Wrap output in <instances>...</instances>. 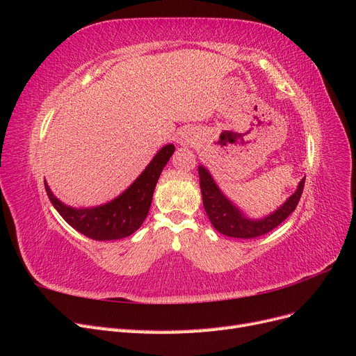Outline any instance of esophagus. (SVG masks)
<instances>
[{
    "label": "esophagus",
    "mask_w": 356,
    "mask_h": 356,
    "mask_svg": "<svg viewBox=\"0 0 356 356\" xmlns=\"http://www.w3.org/2000/svg\"><path fill=\"white\" fill-rule=\"evenodd\" d=\"M188 143H190V139H188L187 136H186V138H182V139H181V144H188Z\"/></svg>",
    "instance_id": "obj_1"
}]
</instances>
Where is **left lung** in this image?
<instances>
[{
	"instance_id": "8db88e82",
	"label": "left lung",
	"mask_w": 356,
	"mask_h": 356,
	"mask_svg": "<svg viewBox=\"0 0 356 356\" xmlns=\"http://www.w3.org/2000/svg\"><path fill=\"white\" fill-rule=\"evenodd\" d=\"M197 170L200 179L203 208L207 211L213 229L220 232L221 234L229 236V238L255 239L268 232H272L289 217V213L294 212L301 197V193H303L305 188V179H301L297 191L282 204L281 208L275 211L272 215H268L264 220L252 221L243 217V213L238 208L233 207V203L229 202V199L222 195L207 169L203 166H199Z\"/></svg>"
}]
</instances>
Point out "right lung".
<instances>
[{"mask_svg": "<svg viewBox=\"0 0 356 356\" xmlns=\"http://www.w3.org/2000/svg\"><path fill=\"white\" fill-rule=\"evenodd\" d=\"M174 152L175 147L172 144L161 148L152 160V163L123 195L102 207L90 209L70 208L53 196L44 182L46 193L53 207L62 215V218L81 234L93 241L122 239L136 232L147 218L157 179Z\"/></svg>", "mask_w": 356, "mask_h": 356, "instance_id": "add662e5", "label": "right lung"}]
</instances>
